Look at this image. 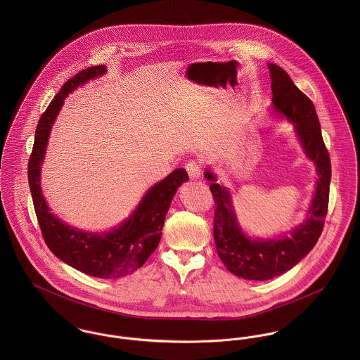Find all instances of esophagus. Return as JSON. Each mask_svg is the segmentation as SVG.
Wrapping results in <instances>:
<instances>
[{
    "mask_svg": "<svg viewBox=\"0 0 360 360\" xmlns=\"http://www.w3.org/2000/svg\"><path fill=\"white\" fill-rule=\"evenodd\" d=\"M186 170L190 176V179H200L201 174H202V169H201V165L195 160H190L186 163Z\"/></svg>",
    "mask_w": 360,
    "mask_h": 360,
    "instance_id": "obj_1",
    "label": "esophagus"
}]
</instances>
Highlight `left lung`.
Listing matches in <instances>:
<instances>
[{
  "label": "left lung",
  "mask_w": 360,
  "mask_h": 360,
  "mask_svg": "<svg viewBox=\"0 0 360 360\" xmlns=\"http://www.w3.org/2000/svg\"><path fill=\"white\" fill-rule=\"evenodd\" d=\"M271 79V112L294 124L298 141L305 155L314 163L317 181L309 206L308 217L290 236L274 238H251L237 219L230 191L216 183L207 169L205 177L212 181L214 200L213 238L217 255L233 274L245 280H270L300 263L316 245L324 226L331 181L330 155L321 137L314 105L292 83L288 73L276 63H267Z\"/></svg>",
  "instance_id": "1"
}]
</instances>
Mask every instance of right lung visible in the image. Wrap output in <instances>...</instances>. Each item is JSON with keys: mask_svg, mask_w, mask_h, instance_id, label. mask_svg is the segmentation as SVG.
Returning a JSON list of instances; mask_svg holds the SVG:
<instances>
[{"mask_svg": "<svg viewBox=\"0 0 360 360\" xmlns=\"http://www.w3.org/2000/svg\"><path fill=\"white\" fill-rule=\"evenodd\" d=\"M106 66L87 68L69 79L41 115L29 159V187L43 238L52 254L76 270L98 278H117L141 267L160 241L166 213L177 188L188 180L186 169H176L153 186L134 212L117 227L105 233H89L63 223L52 212L41 193V165L52 124L63 100L79 86L103 76Z\"/></svg>", "mask_w": 360, "mask_h": 360, "instance_id": "right-lung-1", "label": "right lung"}]
</instances>
